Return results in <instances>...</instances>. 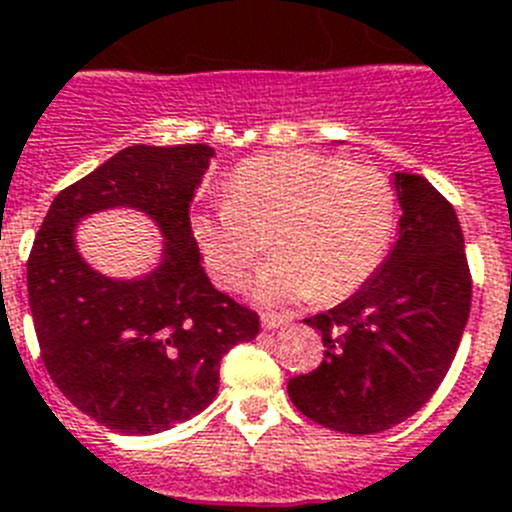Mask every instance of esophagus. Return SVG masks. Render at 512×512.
I'll return each instance as SVG.
<instances>
[{"label":"esophagus","instance_id":"esophagus-1","mask_svg":"<svg viewBox=\"0 0 512 512\" xmlns=\"http://www.w3.org/2000/svg\"><path fill=\"white\" fill-rule=\"evenodd\" d=\"M260 319L265 330H278V327H286V324L291 322V319L283 317V314H270V311H262Z\"/></svg>","mask_w":512,"mask_h":512}]
</instances>
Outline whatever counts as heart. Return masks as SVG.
<instances>
[{"instance_id":"b5f03b06","label":"heart","mask_w":512,"mask_h":512,"mask_svg":"<svg viewBox=\"0 0 512 512\" xmlns=\"http://www.w3.org/2000/svg\"><path fill=\"white\" fill-rule=\"evenodd\" d=\"M397 201L373 167L314 151L244 162L229 198L193 219L221 286H239L265 247L275 260L255 278L273 301H335L361 288L389 252Z\"/></svg>"}]
</instances>
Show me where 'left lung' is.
I'll return each instance as SVG.
<instances>
[{
  "mask_svg": "<svg viewBox=\"0 0 512 512\" xmlns=\"http://www.w3.org/2000/svg\"><path fill=\"white\" fill-rule=\"evenodd\" d=\"M399 239L361 291L306 319L324 358L288 381L296 410L350 435L415 415L446 379L471 306L464 234L446 195L420 175H397Z\"/></svg>",
  "mask_w": 512,
  "mask_h": 512,
  "instance_id": "1",
  "label": "left lung"
}]
</instances>
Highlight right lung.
<instances>
[{
    "mask_svg": "<svg viewBox=\"0 0 512 512\" xmlns=\"http://www.w3.org/2000/svg\"><path fill=\"white\" fill-rule=\"evenodd\" d=\"M213 149L128 146L53 198L28 257V299L48 376L79 412L151 435L206 410L221 358L260 332L257 311L216 291L190 229V203ZM131 205L168 237L163 265L110 282L73 247L87 212Z\"/></svg>",
    "mask_w": 512,
    "mask_h": 512,
    "instance_id": "right-lung-1",
    "label": "right lung"
}]
</instances>
